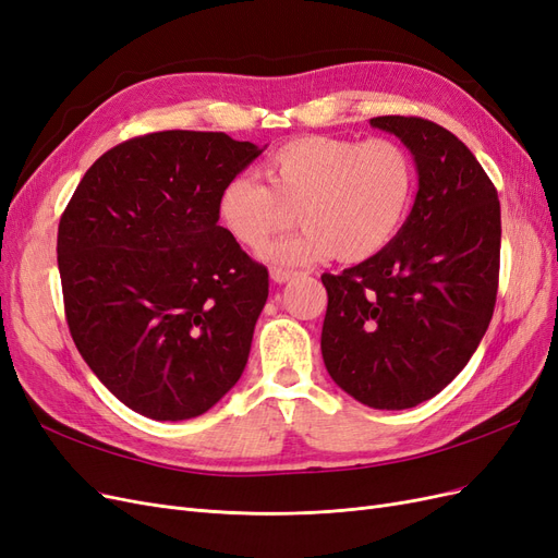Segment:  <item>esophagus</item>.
Segmentation results:
<instances>
[{"label": "esophagus", "mask_w": 558, "mask_h": 558, "mask_svg": "<svg viewBox=\"0 0 558 558\" xmlns=\"http://www.w3.org/2000/svg\"><path fill=\"white\" fill-rule=\"evenodd\" d=\"M269 277H272L275 283H286L291 281L293 277H298V272H293V269H281V267H275L272 272H269Z\"/></svg>", "instance_id": "esophagus-1"}]
</instances>
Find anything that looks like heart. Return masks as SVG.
I'll return each instance as SVG.
<instances>
[{"label": "heart", "instance_id": "1", "mask_svg": "<svg viewBox=\"0 0 558 558\" xmlns=\"http://www.w3.org/2000/svg\"><path fill=\"white\" fill-rule=\"evenodd\" d=\"M263 177L267 185L246 174L228 179L216 214L234 242L260 248L298 209L305 228L263 251L275 265L375 258L398 238L416 185L408 148L386 137L305 134L277 146L263 160Z\"/></svg>", "mask_w": 558, "mask_h": 558}]
</instances>
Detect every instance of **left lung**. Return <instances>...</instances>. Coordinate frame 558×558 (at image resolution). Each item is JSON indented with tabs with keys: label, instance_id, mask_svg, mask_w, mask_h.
Returning <instances> with one entry per match:
<instances>
[{
	"label": "left lung",
	"instance_id": "1",
	"mask_svg": "<svg viewBox=\"0 0 558 558\" xmlns=\"http://www.w3.org/2000/svg\"><path fill=\"white\" fill-rule=\"evenodd\" d=\"M369 125L412 150L418 193L398 238L375 258L324 275L320 353L332 381L375 410H408L461 373L492 324L500 202L470 148L418 116Z\"/></svg>",
	"mask_w": 558,
	"mask_h": 558
}]
</instances>
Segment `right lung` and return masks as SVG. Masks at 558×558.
<instances>
[{"label": "right lung", "instance_id": "right-lung-1", "mask_svg": "<svg viewBox=\"0 0 558 558\" xmlns=\"http://www.w3.org/2000/svg\"><path fill=\"white\" fill-rule=\"evenodd\" d=\"M260 154L226 132L142 134L95 160L60 218L72 340L137 414L199 416L244 373L269 275L218 226L216 197Z\"/></svg>", "mask_w": 558, "mask_h": 558}]
</instances>
